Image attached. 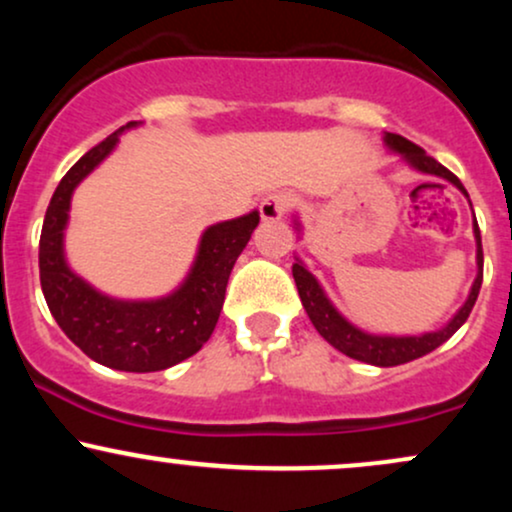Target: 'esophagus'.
Returning <instances> with one entry per match:
<instances>
[{"mask_svg": "<svg viewBox=\"0 0 512 512\" xmlns=\"http://www.w3.org/2000/svg\"><path fill=\"white\" fill-rule=\"evenodd\" d=\"M291 207V197L286 192H272L260 202V214L264 221H279Z\"/></svg>", "mask_w": 512, "mask_h": 512, "instance_id": "obj_1", "label": "esophagus"}]
</instances>
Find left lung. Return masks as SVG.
<instances>
[{
	"mask_svg": "<svg viewBox=\"0 0 512 512\" xmlns=\"http://www.w3.org/2000/svg\"><path fill=\"white\" fill-rule=\"evenodd\" d=\"M383 142L387 149L395 151V154L402 158L409 168L452 182V185H455L457 190L469 199L462 182L457 180L448 168L440 166L436 158L428 156L421 146L411 144L409 139L399 137V134H392V132H385ZM296 228L301 231V223H298V219H296ZM474 240H477V279H474L472 289H469L467 301H464L462 308L450 317L448 325L424 334H373V332L361 330V327H356L354 322L346 320V317L334 308V303L327 298V293L320 286V281L310 274V269L305 267L303 260H298V257L296 262H293V279H296L298 296H301L305 313H308L310 322H313L315 330L320 332L322 339H327L334 349L342 351V354H346L349 358H356V361L370 363V366L390 368V366H399V363H409L414 361V358L431 354L433 349H438L440 344L448 342L452 334L467 322L474 303H477L481 279H484V252H481V233H479L477 219H474Z\"/></svg>",
	"mask_w": 512,
	"mask_h": 512,
	"instance_id": "8db88e82",
	"label": "left lung"
}]
</instances>
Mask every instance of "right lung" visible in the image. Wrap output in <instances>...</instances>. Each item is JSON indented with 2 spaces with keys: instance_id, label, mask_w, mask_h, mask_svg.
<instances>
[{
  "instance_id": "obj_1",
  "label": "right lung",
  "mask_w": 512,
  "mask_h": 512,
  "mask_svg": "<svg viewBox=\"0 0 512 512\" xmlns=\"http://www.w3.org/2000/svg\"><path fill=\"white\" fill-rule=\"evenodd\" d=\"M127 122L86 151L57 185L40 233V286L62 332L88 358L127 373H154L197 354L219 322L233 264L260 223V211L221 221L202 233L195 262L168 296L125 301L93 289L64 257V231L79 182L113 154Z\"/></svg>"
}]
</instances>
